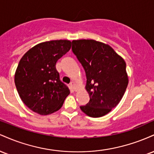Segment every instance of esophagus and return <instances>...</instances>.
<instances>
[{"label": "esophagus", "mask_w": 154, "mask_h": 154, "mask_svg": "<svg viewBox=\"0 0 154 154\" xmlns=\"http://www.w3.org/2000/svg\"><path fill=\"white\" fill-rule=\"evenodd\" d=\"M70 85H71L72 88L74 90V91H76V90H77V85H76L75 82H72L71 83H70Z\"/></svg>", "instance_id": "34e87169"}]
</instances>
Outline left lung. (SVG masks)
I'll list each match as a JSON object with an SVG mask.
<instances>
[{
	"label": "left lung",
	"mask_w": 154,
	"mask_h": 154,
	"mask_svg": "<svg viewBox=\"0 0 154 154\" xmlns=\"http://www.w3.org/2000/svg\"><path fill=\"white\" fill-rule=\"evenodd\" d=\"M72 50L87 77L90 100L80 109L91 117L106 115L118 105L128 87L126 63L109 45L94 40H73Z\"/></svg>",
	"instance_id": "1"
}]
</instances>
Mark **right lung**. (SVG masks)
I'll return each mask as SVG.
<instances>
[{"mask_svg": "<svg viewBox=\"0 0 154 154\" xmlns=\"http://www.w3.org/2000/svg\"><path fill=\"white\" fill-rule=\"evenodd\" d=\"M69 40L39 43L26 53L15 73V85L21 99L40 115L54 113L62 106L69 89L59 78L56 64L70 50Z\"/></svg>", "mask_w": 154, "mask_h": 154, "instance_id": "1", "label": "right lung"}]
</instances>
